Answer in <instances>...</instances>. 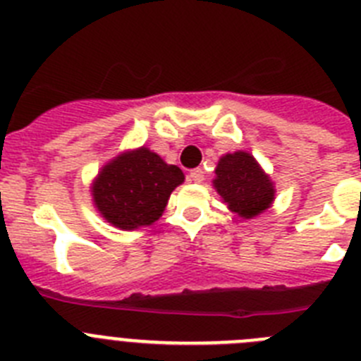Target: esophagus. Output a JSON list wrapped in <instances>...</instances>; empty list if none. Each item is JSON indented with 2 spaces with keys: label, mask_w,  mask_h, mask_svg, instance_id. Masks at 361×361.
<instances>
[{
  "label": "esophagus",
  "mask_w": 361,
  "mask_h": 361,
  "mask_svg": "<svg viewBox=\"0 0 361 361\" xmlns=\"http://www.w3.org/2000/svg\"><path fill=\"white\" fill-rule=\"evenodd\" d=\"M188 177H190V180L191 183H202L204 180V171L200 170V168H195V170H191L190 171V175H188Z\"/></svg>",
  "instance_id": "1"
}]
</instances>
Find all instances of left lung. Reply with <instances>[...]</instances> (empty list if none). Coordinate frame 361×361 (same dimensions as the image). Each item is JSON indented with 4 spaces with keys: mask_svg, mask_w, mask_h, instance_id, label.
Wrapping results in <instances>:
<instances>
[{
    "mask_svg": "<svg viewBox=\"0 0 361 361\" xmlns=\"http://www.w3.org/2000/svg\"><path fill=\"white\" fill-rule=\"evenodd\" d=\"M215 188L229 209L244 219L257 216L275 199L273 183L258 168L253 155L245 152L228 153L216 166Z\"/></svg>",
    "mask_w": 361,
    "mask_h": 361,
    "instance_id": "obj_1",
    "label": "left lung"
}]
</instances>
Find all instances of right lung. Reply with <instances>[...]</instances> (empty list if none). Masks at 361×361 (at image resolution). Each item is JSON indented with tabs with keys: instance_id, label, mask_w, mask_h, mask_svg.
<instances>
[{
	"instance_id": "add662e5",
	"label": "right lung",
	"mask_w": 361,
	"mask_h": 361,
	"mask_svg": "<svg viewBox=\"0 0 361 361\" xmlns=\"http://www.w3.org/2000/svg\"><path fill=\"white\" fill-rule=\"evenodd\" d=\"M183 180L178 166L166 164L157 153L139 148L108 162L92 191L95 206L108 222L135 229L162 215L171 191Z\"/></svg>"
}]
</instances>
